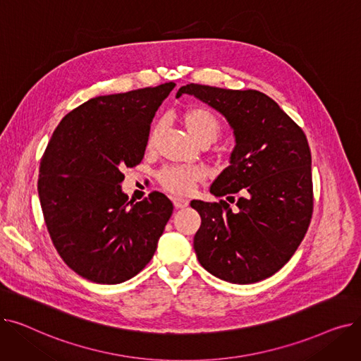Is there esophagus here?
Wrapping results in <instances>:
<instances>
[{
	"instance_id": "obj_1",
	"label": "esophagus",
	"mask_w": 361,
	"mask_h": 361,
	"mask_svg": "<svg viewBox=\"0 0 361 361\" xmlns=\"http://www.w3.org/2000/svg\"><path fill=\"white\" fill-rule=\"evenodd\" d=\"M174 202V206L177 207V209H184V207L188 206V200L187 199H181V197H174L173 199Z\"/></svg>"
}]
</instances>
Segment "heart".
<instances>
[{
	"label": "heart",
	"mask_w": 361,
	"mask_h": 361,
	"mask_svg": "<svg viewBox=\"0 0 361 361\" xmlns=\"http://www.w3.org/2000/svg\"><path fill=\"white\" fill-rule=\"evenodd\" d=\"M181 123L199 145H211L218 139L222 130L221 120L216 114L204 106H190L181 112ZM159 126H155L150 131L147 145H154ZM203 178L202 171L197 168H183V166H168L164 168L158 180L165 190L173 195L185 196L193 192L195 184Z\"/></svg>",
	"instance_id": "obj_1"
}]
</instances>
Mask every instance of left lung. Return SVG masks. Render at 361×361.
Returning <instances> with one entry per match:
<instances>
[{
	"instance_id": "1",
	"label": "left lung",
	"mask_w": 361,
	"mask_h": 361,
	"mask_svg": "<svg viewBox=\"0 0 361 361\" xmlns=\"http://www.w3.org/2000/svg\"><path fill=\"white\" fill-rule=\"evenodd\" d=\"M221 112L235 146L211 185L225 200L190 204L202 218L193 247L202 267L233 283H253L278 272L305 238L313 212L312 154L302 130L268 94L185 85L177 92ZM226 197V199H228ZM234 199V197H233Z\"/></svg>"
}]
</instances>
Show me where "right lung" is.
<instances>
[{
  "mask_svg": "<svg viewBox=\"0 0 361 361\" xmlns=\"http://www.w3.org/2000/svg\"><path fill=\"white\" fill-rule=\"evenodd\" d=\"M169 82L105 94L74 108L44 152L37 193L54 247L75 274L120 283L154 257L174 206L162 193H123L121 171L145 157L150 123L174 89Z\"/></svg>",
  "mask_w": 361,
  "mask_h": 361,
  "instance_id": "add662e5",
  "label": "right lung"
}]
</instances>
